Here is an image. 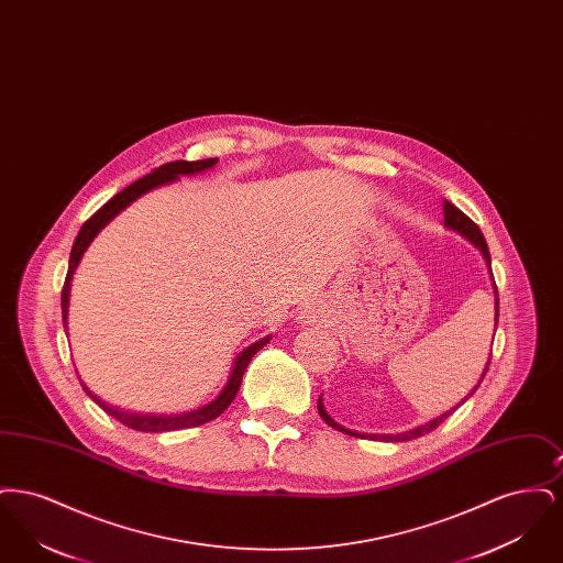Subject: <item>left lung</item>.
Masks as SVG:
<instances>
[{
  "label": "left lung",
  "instance_id": "left-lung-1",
  "mask_svg": "<svg viewBox=\"0 0 563 563\" xmlns=\"http://www.w3.org/2000/svg\"><path fill=\"white\" fill-rule=\"evenodd\" d=\"M443 214H445V228H450V230H455V232H460L464 239H468V241L473 242L479 251L483 253V257H485V264H487V268L492 266V260H489V251H487V242L483 239L482 230H479V225L471 219V217H466V214L462 213L457 207H454L452 202H448V200H443ZM492 272V268H489ZM494 289H496V283H494ZM496 294V324H498V289L494 291ZM489 358H492V354H489ZM489 358H487V365H485V369H483L482 379H479V384L483 382V377H485V372H487V367H489ZM479 384L468 393V397H464L462 401L457 402L455 407H452L450 411H445V413H441L439 418H434V420H430L427 424H420L418 429L407 430V432H399V434H363V432H356V430L346 429V427H342V424H338L327 411H324V405H322L321 399H319V413H321L322 420L329 424V427H333L335 430H340V432H346V434H352V437H361V439H374V441H411V439H418V437H422V434H427L430 430L437 429L443 420H448L452 413H454L455 409L462 405V402L466 401V399H471L473 397V393L479 388Z\"/></svg>",
  "mask_w": 563,
  "mask_h": 563
}]
</instances>
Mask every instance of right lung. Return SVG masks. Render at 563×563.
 Wrapping results in <instances>:
<instances>
[{
    "label": "right lung",
    "instance_id": "obj_1",
    "mask_svg": "<svg viewBox=\"0 0 563 563\" xmlns=\"http://www.w3.org/2000/svg\"><path fill=\"white\" fill-rule=\"evenodd\" d=\"M217 164V158H207V161H177L168 162V164H162L161 168H154V173L141 177L139 181L131 184L129 188L118 191L108 205H103L97 213L92 214L84 225H81L80 232H78V239L74 242V249H71V255H69V268H67V276H65V285H63V294H60V310H63V322H67V306H69V291H71V276L80 264L81 255L84 251L88 249V244L95 241V236L108 225L109 221L124 211L131 202H134L139 196L147 194L150 189L158 188L164 184H170V181H177L181 175H196V173H202L207 168H211ZM268 338L255 342L253 346H249L246 350H242L241 354L236 356L234 361V367H232V374L228 384L223 386V390L217 395L214 401L205 405V407H198L194 411L188 413H175V416H152V413H133V411H124V409H118L113 405H108L106 401H101L97 395H92V390L86 388V384L81 382V388L86 390V395L97 402L103 411H108L111 418H115L118 422H122L124 427L129 429L141 430V432H166V430H179L189 429V427H200V424H207L214 420L217 416H221L228 405L234 401L239 388H241L242 375L244 369L249 367L251 358L264 349L268 344Z\"/></svg>",
    "mask_w": 563,
    "mask_h": 563
}]
</instances>
